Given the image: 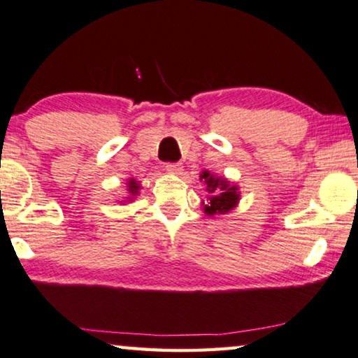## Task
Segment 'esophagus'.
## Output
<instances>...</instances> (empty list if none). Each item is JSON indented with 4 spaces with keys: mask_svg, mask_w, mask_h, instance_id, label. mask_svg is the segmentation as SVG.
I'll use <instances>...</instances> for the list:
<instances>
[{
    "mask_svg": "<svg viewBox=\"0 0 358 358\" xmlns=\"http://www.w3.org/2000/svg\"><path fill=\"white\" fill-rule=\"evenodd\" d=\"M166 171H169V173H173V174H182V171H184V166L180 163H166Z\"/></svg>",
    "mask_w": 358,
    "mask_h": 358,
    "instance_id": "obj_1",
    "label": "esophagus"
}]
</instances>
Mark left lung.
I'll use <instances>...</instances> for the list:
<instances>
[{"instance_id":"8db88e82","label":"left lung","mask_w":358,"mask_h":358,"mask_svg":"<svg viewBox=\"0 0 358 358\" xmlns=\"http://www.w3.org/2000/svg\"><path fill=\"white\" fill-rule=\"evenodd\" d=\"M200 178L205 180L206 190L210 194L208 205H205L206 215H222L234 208L237 200H239V192H237L236 185H232L229 180L222 178H215L208 171H205Z\"/></svg>"}]
</instances>
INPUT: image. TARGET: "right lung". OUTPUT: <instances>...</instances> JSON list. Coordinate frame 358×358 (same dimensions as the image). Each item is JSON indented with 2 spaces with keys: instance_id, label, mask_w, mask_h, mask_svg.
I'll use <instances>...</instances> for the list:
<instances>
[{
  "instance_id": "1",
  "label": "right lung",
  "mask_w": 358,
  "mask_h": 358,
  "mask_svg": "<svg viewBox=\"0 0 358 358\" xmlns=\"http://www.w3.org/2000/svg\"><path fill=\"white\" fill-rule=\"evenodd\" d=\"M137 190L138 185L136 184V180H131V182H129V192H131V194H137Z\"/></svg>"
}]
</instances>
